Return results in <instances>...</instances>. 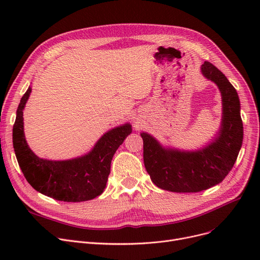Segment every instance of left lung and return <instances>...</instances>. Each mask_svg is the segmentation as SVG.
Wrapping results in <instances>:
<instances>
[{
  "label": "left lung",
  "mask_w": 260,
  "mask_h": 260,
  "mask_svg": "<svg viewBox=\"0 0 260 260\" xmlns=\"http://www.w3.org/2000/svg\"><path fill=\"white\" fill-rule=\"evenodd\" d=\"M201 73L221 92V126L214 141L198 151L187 152L163 147L153 136L141 133L144 167L152 181L170 192L197 193L220 183L241 148L243 126L236 89L210 62L201 65Z\"/></svg>",
  "instance_id": "left-lung-1"
}]
</instances>
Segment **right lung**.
<instances>
[{
    "label": "right lung",
    "instance_id": "add662e5",
    "mask_svg": "<svg viewBox=\"0 0 260 260\" xmlns=\"http://www.w3.org/2000/svg\"><path fill=\"white\" fill-rule=\"evenodd\" d=\"M30 92L28 87L21 99L12 129L13 148L26 180L39 193L65 202L87 201L101 195L111 173L112 159L132 133V125L125 123L108 131L84 156L63 161L39 158L24 135L23 109Z\"/></svg>",
    "mask_w": 260,
    "mask_h": 260
}]
</instances>
